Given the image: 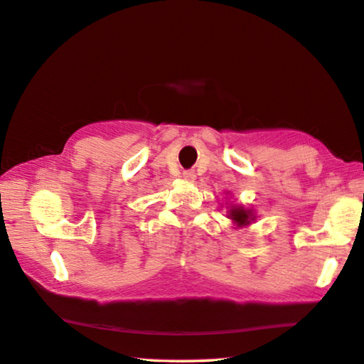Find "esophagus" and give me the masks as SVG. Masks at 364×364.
Wrapping results in <instances>:
<instances>
[{"label":"esophagus","instance_id":"1","mask_svg":"<svg viewBox=\"0 0 364 364\" xmlns=\"http://www.w3.org/2000/svg\"><path fill=\"white\" fill-rule=\"evenodd\" d=\"M195 171H183V178H187V181H195Z\"/></svg>","mask_w":364,"mask_h":364}]
</instances>
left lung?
Masks as SVG:
<instances>
[{"mask_svg":"<svg viewBox=\"0 0 364 364\" xmlns=\"http://www.w3.org/2000/svg\"><path fill=\"white\" fill-rule=\"evenodd\" d=\"M252 218L251 211H246L243 208H233L230 209V219L238 225H246L250 224V220Z\"/></svg>","mask_w":364,"mask_h":364,"instance_id":"obj_1","label":"left lung"}]
</instances>
